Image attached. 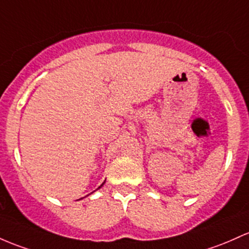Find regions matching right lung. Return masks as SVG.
I'll return each instance as SVG.
<instances>
[{"mask_svg": "<svg viewBox=\"0 0 249 249\" xmlns=\"http://www.w3.org/2000/svg\"><path fill=\"white\" fill-rule=\"evenodd\" d=\"M104 183H105V182H104ZM104 183H103V184H104ZM103 184H102V185H100V187H99V188H102V187H103ZM99 188H98V189H99Z\"/></svg>", "mask_w": 249, "mask_h": 249, "instance_id": "right-lung-1", "label": "right lung"}]
</instances>
